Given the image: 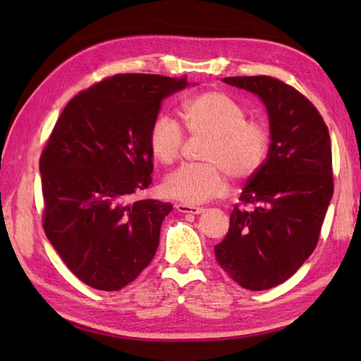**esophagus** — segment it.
I'll return each mask as SVG.
<instances>
[{"label":"esophagus","instance_id":"obj_1","mask_svg":"<svg viewBox=\"0 0 361 361\" xmlns=\"http://www.w3.org/2000/svg\"><path fill=\"white\" fill-rule=\"evenodd\" d=\"M175 208L180 212H186V214H202L204 211V208H202V206H192L186 203H176Z\"/></svg>","mask_w":361,"mask_h":361}]
</instances>
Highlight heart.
Listing matches in <instances>:
<instances>
[{
  "instance_id": "obj_1",
  "label": "heart",
  "mask_w": 361,
  "mask_h": 361,
  "mask_svg": "<svg viewBox=\"0 0 361 361\" xmlns=\"http://www.w3.org/2000/svg\"><path fill=\"white\" fill-rule=\"evenodd\" d=\"M188 132L209 141L202 152V164H185L163 181L167 197L198 204L219 197L226 189V176L245 181L264 164L270 132L262 121L248 119L247 109L224 91H204L183 105ZM185 130L173 118L159 114L149 128L152 155L172 164L185 145Z\"/></svg>"
}]
</instances>
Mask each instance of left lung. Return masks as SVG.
<instances>
[{
    "label": "left lung",
    "mask_w": 361,
    "mask_h": 361,
    "mask_svg": "<svg viewBox=\"0 0 361 361\" xmlns=\"http://www.w3.org/2000/svg\"><path fill=\"white\" fill-rule=\"evenodd\" d=\"M224 82L262 99L271 144L214 250L239 286L268 290L291 278L317 248L334 195L331 136L317 106L288 83L271 75Z\"/></svg>",
    "instance_id": "8db88e82"
}]
</instances>
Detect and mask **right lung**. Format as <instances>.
Wrapping results in <instances>:
<instances>
[{"mask_svg": "<svg viewBox=\"0 0 361 361\" xmlns=\"http://www.w3.org/2000/svg\"><path fill=\"white\" fill-rule=\"evenodd\" d=\"M186 75L116 74L66 104L40 157L43 229L74 276L118 291L150 264L171 203L130 197L152 183L149 128Z\"/></svg>", "mask_w": 361, "mask_h": 361, "instance_id": "add662e5", "label": "right lung"}]
</instances>
